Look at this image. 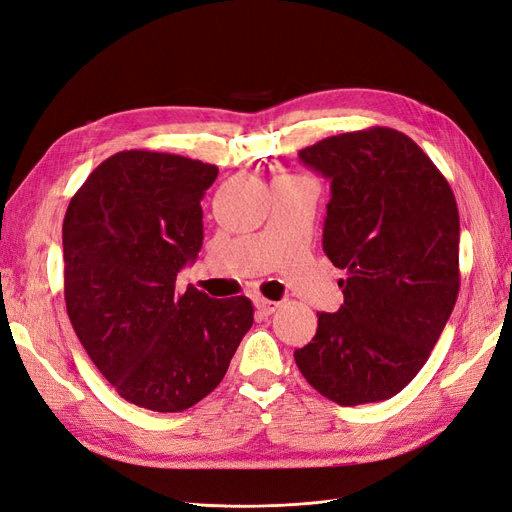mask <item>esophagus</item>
Instances as JSON below:
<instances>
[{
  "label": "esophagus",
  "mask_w": 512,
  "mask_h": 512,
  "mask_svg": "<svg viewBox=\"0 0 512 512\" xmlns=\"http://www.w3.org/2000/svg\"><path fill=\"white\" fill-rule=\"evenodd\" d=\"M254 305H256V309L260 314H265V316H271L277 307H280V303L277 301H269V299H265V297H256L254 299Z\"/></svg>",
  "instance_id": "1"
}]
</instances>
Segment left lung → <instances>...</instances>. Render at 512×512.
Instances as JSON below:
<instances>
[{
    "mask_svg": "<svg viewBox=\"0 0 512 512\" xmlns=\"http://www.w3.org/2000/svg\"><path fill=\"white\" fill-rule=\"evenodd\" d=\"M331 181L322 250L348 277L344 305L318 314L294 350L303 378L339 406L406 389L459 294V211L451 185L410 136L369 128L299 151Z\"/></svg>",
    "mask_w": 512,
    "mask_h": 512,
    "instance_id": "obj_1",
    "label": "left lung"
}]
</instances>
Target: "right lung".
Instances as JSON below:
<instances>
[{
	"label": "right lung",
	"mask_w": 512,
	"mask_h": 512,
	"mask_svg": "<svg viewBox=\"0 0 512 512\" xmlns=\"http://www.w3.org/2000/svg\"><path fill=\"white\" fill-rule=\"evenodd\" d=\"M218 166L175 153L119 151L70 200L64 294L76 337L134 406L181 412L226 376L254 322L247 297L175 290L203 247V200Z\"/></svg>",
	"instance_id": "add662e5"
}]
</instances>
